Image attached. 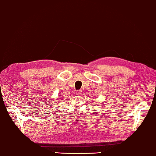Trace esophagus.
Instances as JSON below:
<instances>
[{
    "label": "esophagus",
    "instance_id": "esophagus-1",
    "mask_svg": "<svg viewBox=\"0 0 156 156\" xmlns=\"http://www.w3.org/2000/svg\"><path fill=\"white\" fill-rule=\"evenodd\" d=\"M82 93H83L82 90H78V91H76V94H77V95H81Z\"/></svg>",
    "mask_w": 156,
    "mask_h": 156
}]
</instances>
